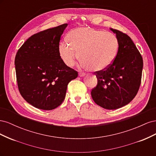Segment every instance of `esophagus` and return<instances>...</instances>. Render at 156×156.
Instances as JSON below:
<instances>
[{"label": "esophagus", "mask_w": 156, "mask_h": 156, "mask_svg": "<svg viewBox=\"0 0 156 156\" xmlns=\"http://www.w3.org/2000/svg\"><path fill=\"white\" fill-rule=\"evenodd\" d=\"M84 75H85V73H83V72H80V73H79V77H84Z\"/></svg>", "instance_id": "1"}]
</instances>
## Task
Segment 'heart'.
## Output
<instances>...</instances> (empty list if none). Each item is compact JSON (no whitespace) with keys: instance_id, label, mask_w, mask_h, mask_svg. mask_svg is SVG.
<instances>
[{"instance_id":"b5f03b06","label":"heart","mask_w":156,"mask_h":156,"mask_svg":"<svg viewBox=\"0 0 156 156\" xmlns=\"http://www.w3.org/2000/svg\"><path fill=\"white\" fill-rule=\"evenodd\" d=\"M67 40L69 44L64 41L59 44L58 54L68 67H72L79 57L83 67L100 72L110 66L119 51V42L115 34L91 28L74 29Z\"/></svg>"}]
</instances>
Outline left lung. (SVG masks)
<instances>
[{"label":"left lung","mask_w":156,"mask_h":156,"mask_svg":"<svg viewBox=\"0 0 156 156\" xmlns=\"http://www.w3.org/2000/svg\"><path fill=\"white\" fill-rule=\"evenodd\" d=\"M110 29L119 40V51L109 67L95 72L98 84L92 90L91 96L97 105L113 110L128 104L136 95L140 85L143 60L129 36Z\"/></svg>","instance_id":"obj_1"}]
</instances>
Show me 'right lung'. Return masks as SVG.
<instances>
[{
  "label": "right lung",
  "mask_w": 156,
  "mask_h": 156,
  "mask_svg": "<svg viewBox=\"0 0 156 156\" xmlns=\"http://www.w3.org/2000/svg\"><path fill=\"white\" fill-rule=\"evenodd\" d=\"M67 26L66 23L32 35L16 56L19 90L28 103L40 109L49 111L61 105L68 83L78 76L58 54L60 37Z\"/></svg>",
  "instance_id": "right-lung-1"
}]
</instances>
